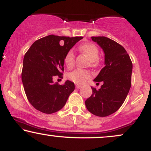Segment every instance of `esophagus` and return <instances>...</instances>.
Instances as JSON below:
<instances>
[{"label": "esophagus", "mask_w": 151, "mask_h": 151, "mask_svg": "<svg viewBox=\"0 0 151 151\" xmlns=\"http://www.w3.org/2000/svg\"><path fill=\"white\" fill-rule=\"evenodd\" d=\"M81 86H81V84H76V87H77V89H79V88H81Z\"/></svg>", "instance_id": "34e87169"}]
</instances>
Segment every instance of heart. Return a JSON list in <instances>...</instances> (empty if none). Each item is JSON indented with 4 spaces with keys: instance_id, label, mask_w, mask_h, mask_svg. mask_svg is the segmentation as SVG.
Masks as SVG:
<instances>
[{
    "instance_id": "b5f03b06",
    "label": "heart",
    "mask_w": 151,
    "mask_h": 151,
    "mask_svg": "<svg viewBox=\"0 0 151 151\" xmlns=\"http://www.w3.org/2000/svg\"><path fill=\"white\" fill-rule=\"evenodd\" d=\"M79 50L84 54L91 61V65H97L99 58V49L94 44L91 42H86L79 46ZM65 63L68 68H72L74 64V54L72 50H70L65 56ZM91 73L89 71L81 69H76L69 74L68 77L70 80L77 84H82L86 79L91 77Z\"/></svg>"
}]
</instances>
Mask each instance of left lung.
Returning <instances> with one entry per match:
<instances>
[{"label":"left lung","instance_id":"obj_1","mask_svg":"<svg viewBox=\"0 0 151 151\" xmlns=\"http://www.w3.org/2000/svg\"><path fill=\"white\" fill-rule=\"evenodd\" d=\"M104 53V67L93 81H102L101 88L92 89L85 101L88 111L97 116L114 114L121 106L131 86L133 65L129 54L119 43L106 37H91Z\"/></svg>","mask_w":151,"mask_h":151}]
</instances>
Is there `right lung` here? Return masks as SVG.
Masks as SVG:
<instances>
[{
  "mask_svg": "<svg viewBox=\"0 0 151 151\" xmlns=\"http://www.w3.org/2000/svg\"><path fill=\"white\" fill-rule=\"evenodd\" d=\"M82 37L50 35L35 42L25 53L22 81L27 99L32 106L45 114H53L65 105L74 84L67 80L60 85L53 77L62 75L65 56Z\"/></svg>",
  "mask_w": 151,
  "mask_h": 151,
  "instance_id": "right-lung-1",
  "label": "right lung"
}]
</instances>
